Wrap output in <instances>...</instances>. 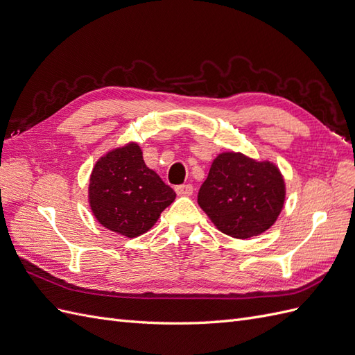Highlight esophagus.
<instances>
[{
    "mask_svg": "<svg viewBox=\"0 0 355 355\" xmlns=\"http://www.w3.org/2000/svg\"><path fill=\"white\" fill-rule=\"evenodd\" d=\"M194 192V187L191 184H185V185H178L176 187V194L178 196H191Z\"/></svg>",
    "mask_w": 355,
    "mask_h": 355,
    "instance_id": "obj_1",
    "label": "esophagus"
}]
</instances>
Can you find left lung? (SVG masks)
Returning <instances> with one entry per match:
<instances>
[{"instance_id":"left-lung-1","label":"left lung","mask_w":355,"mask_h":355,"mask_svg":"<svg viewBox=\"0 0 355 355\" xmlns=\"http://www.w3.org/2000/svg\"><path fill=\"white\" fill-rule=\"evenodd\" d=\"M284 196L283 176L272 163L223 153L200 188L198 204L219 231L244 240L271 227Z\"/></svg>"}]
</instances>
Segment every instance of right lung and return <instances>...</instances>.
<instances>
[{"instance_id":"1","label":"right lung","mask_w":355,"mask_h":355,"mask_svg":"<svg viewBox=\"0 0 355 355\" xmlns=\"http://www.w3.org/2000/svg\"><path fill=\"white\" fill-rule=\"evenodd\" d=\"M175 198L176 192L146 167L137 144L103 155L92 171L89 201L93 214L105 228L128 239L151 230Z\"/></svg>"}]
</instances>
